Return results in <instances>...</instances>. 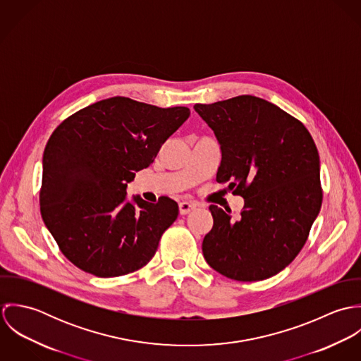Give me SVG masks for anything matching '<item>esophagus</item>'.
I'll use <instances>...</instances> for the list:
<instances>
[{
    "instance_id": "34e87169",
    "label": "esophagus",
    "mask_w": 361,
    "mask_h": 361,
    "mask_svg": "<svg viewBox=\"0 0 361 361\" xmlns=\"http://www.w3.org/2000/svg\"><path fill=\"white\" fill-rule=\"evenodd\" d=\"M195 208H196V206L193 203H189V202L179 203V212H180V215H186V214H189Z\"/></svg>"
}]
</instances>
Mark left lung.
Returning <instances> with one entry per match:
<instances>
[{"instance_id":"1","label":"left lung","mask_w":361,"mask_h":361,"mask_svg":"<svg viewBox=\"0 0 361 361\" xmlns=\"http://www.w3.org/2000/svg\"><path fill=\"white\" fill-rule=\"evenodd\" d=\"M193 108L221 149L216 182L245 199L236 219L209 206L214 225L203 239L204 258L235 281L276 275L305 246L321 208L315 143L300 121L255 96Z\"/></svg>"}]
</instances>
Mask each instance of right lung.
<instances>
[{
    "label": "right lung",
    "mask_w": 361,
    "mask_h": 361,
    "mask_svg": "<svg viewBox=\"0 0 361 361\" xmlns=\"http://www.w3.org/2000/svg\"><path fill=\"white\" fill-rule=\"evenodd\" d=\"M128 97L92 104L65 119L43 154L40 211L63 256L96 276L145 267L179 214L176 202L128 200V183L189 118Z\"/></svg>",
    "instance_id": "add662e5"
}]
</instances>
